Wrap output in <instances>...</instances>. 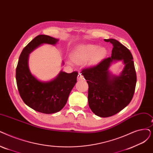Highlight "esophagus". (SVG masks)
Returning <instances> with one entry per match:
<instances>
[{
	"instance_id": "obj_1",
	"label": "esophagus",
	"mask_w": 153,
	"mask_h": 153,
	"mask_svg": "<svg viewBox=\"0 0 153 153\" xmlns=\"http://www.w3.org/2000/svg\"><path fill=\"white\" fill-rule=\"evenodd\" d=\"M84 78V76L82 75V74H79V75H78V79L79 80H83Z\"/></svg>"
}]
</instances>
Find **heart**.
I'll return each instance as SVG.
<instances>
[{
  "label": "heart",
  "instance_id": "obj_1",
  "mask_svg": "<svg viewBox=\"0 0 153 153\" xmlns=\"http://www.w3.org/2000/svg\"><path fill=\"white\" fill-rule=\"evenodd\" d=\"M107 51L94 44L79 45L74 51L72 59L75 62H84L90 60L91 63H96L105 56Z\"/></svg>",
  "mask_w": 153,
  "mask_h": 153
}]
</instances>
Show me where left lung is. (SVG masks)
I'll return each mask as SVG.
<instances>
[{
  "instance_id": "obj_1",
  "label": "left lung",
  "mask_w": 153,
  "mask_h": 153,
  "mask_svg": "<svg viewBox=\"0 0 153 153\" xmlns=\"http://www.w3.org/2000/svg\"><path fill=\"white\" fill-rule=\"evenodd\" d=\"M113 45L111 57L83 69L82 74L89 85L88 103L94 113L102 117L113 116L126 107L133 97L136 73L130 51L114 39H104ZM123 60L125 67L120 76L111 75L108 69L113 60Z\"/></svg>"
}]
</instances>
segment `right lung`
Listing matches in <instances>:
<instances>
[{
    "label": "right lung",
    "mask_w": 153,
    "mask_h": 153,
    "mask_svg": "<svg viewBox=\"0 0 153 153\" xmlns=\"http://www.w3.org/2000/svg\"><path fill=\"white\" fill-rule=\"evenodd\" d=\"M58 39L47 35H39L25 46L20 55L16 68L17 89L24 103L44 114H54L65 106L72 89L77 82L78 72L61 71L49 82H41L33 76L28 67L29 54L42 44H56Z\"/></svg>",
    "instance_id": "right-lung-1"
}]
</instances>
